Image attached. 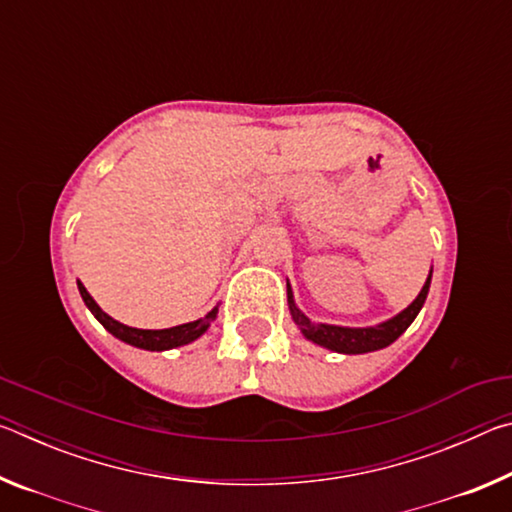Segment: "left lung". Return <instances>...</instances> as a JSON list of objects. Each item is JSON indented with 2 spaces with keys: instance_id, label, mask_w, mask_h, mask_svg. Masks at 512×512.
Listing matches in <instances>:
<instances>
[{
  "instance_id": "1",
  "label": "left lung",
  "mask_w": 512,
  "mask_h": 512,
  "mask_svg": "<svg viewBox=\"0 0 512 512\" xmlns=\"http://www.w3.org/2000/svg\"><path fill=\"white\" fill-rule=\"evenodd\" d=\"M429 284H431V273L427 277V282H424L422 291L418 293V298H415L409 307L400 311L397 316L372 327H341V325L311 323V320L296 307L293 296H289V311H291V318L296 320V325L300 327V332L305 334V339H309L311 343L323 345V348L341 352V354H366V352L386 348V345H391L393 341L400 339V336L406 332V327H409L415 320V316L420 314L424 300H427Z\"/></svg>"
}]
</instances>
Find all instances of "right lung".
I'll return each instance as SVG.
<instances>
[{
  "mask_svg": "<svg viewBox=\"0 0 512 512\" xmlns=\"http://www.w3.org/2000/svg\"><path fill=\"white\" fill-rule=\"evenodd\" d=\"M79 291H81L83 302L94 314V318H97L112 336H117L119 341H124L128 345H135V348L151 350V352L171 350V348H178V345H187V343L196 341L198 336L207 332V327H210L216 314H219V307H214L205 318L192 320V323L167 327V329H137V327H128L124 323H119V320H115V318H110L106 311H103L97 302H94V298L90 296L88 289H85L81 282H79Z\"/></svg>",
  "mask_w": 512,
  "mask_h": 512,
  "instance_id": "right-lung-1",
  "label": "right lung"
}]
</instances>
